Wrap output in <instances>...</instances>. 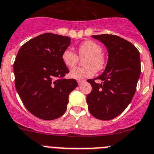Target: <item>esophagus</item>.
<instances>
[{
  "label": "esophagus",
  "mask_w": 154,
  "mask_h": 154,
  "mask_svg": "<svg viewBox=\"0 0 154 154\" xmlns=\"http://www.w3.org/2000/svg\"><path fill=\"white\" fill-rule=\"evenodd\" d=\"M84 81H85L84 80H78V81H77V84H78V85H81Z\"/></svg>",
  "instance_id": "esophagus-1"
}]
</instances>
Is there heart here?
Returning <instances> with one entry per match:
<instances>
[{"label":"heart","instance_id":"heart-1","mask_svg":"<svg viewBox=\"0 0 154 154\" xmlns=\"http://www.w3.org/2000/svg\"><path fill=\"white\" fill-rule=\"evenodd\" d=\"M79 57L85 58V67H77L69 71L71 78L81 80L94 75L96 70H101L105 66V59L102 55V48L94 41H86L78 48ZM62 60L68 68H73L78 63L79 57L70 49H65L62 53Z\"/></svg>","mask_w":154,"mask_h":154}]
</instances>
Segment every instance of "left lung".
Instances as JSON below:
<instances>
[{
	"mask_svg": "<svg viewBox=\"0 0 154 154\" xmlns=\"http://www.w3.org/2000/svg\"><path fill=\"white\" fill-rule=\"evenodd\" d=\"M92 37L106 46L109 60L99 77L88 80L92 91L87 96V103L94 117L111 120L126 109L134 96L141 72L140 53L131 42L115 35ZM96 79L102 83H95Z\"/></svg>",
	"mask_w": 154,
	"mask_h": 154,
	"instance_id": "1",
	"label": "left lung"
}]
</instances>
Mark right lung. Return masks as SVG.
<instances>
[{"label":"right lung","mask_w":154,"mask_h":154,"mask_svg":"<svg viewBox=\"0 0 154 154\" xmlns=\"http://www.w3.org/2000/svg\"><path fill=\"white\" fill-rule=\"evenodd\" d=\"M67 36L44 33L25 42L14 63L15 88L25 108L44 120L65 113L68 97L77 88L74 79H65L69 69L62 53L69 47Z\"/></svg>","instance_id":"right-lung-1"}]
</instances>
